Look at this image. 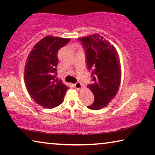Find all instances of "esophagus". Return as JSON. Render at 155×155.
Returning <instances> with one entry per match:
<instances>
[{
	"mask_svg": "<svg viewBox=\"0 0 155 155\" xmlns=\"http://www.w3.org/2000/svg\"><path fill=\"white\" fill-rule=\"evenodd\" d=\"M74 87L77 90H81L83 87V85H81V83L79 82H77L76 84H74Z\"/></svg>",
	"mask_w": 155,
	"mask_h": 155,
	"instance_id": "1",
	"label": "esophagus"
}]
</instances>
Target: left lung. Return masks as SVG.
<instances>
[{
	"label": "left lung",
	"mask_w": 155,
	"mask_h": 155,
	"mask_svg": "<svg viewBox=\"0 0 155 155\" xmlns=\"http://www.w3.org/2000/svg\"><path fill=\"white\" fill-rule=\"evenodd\" d=\"M85 47L87 65L91 71L93 83L87 85L94 96V102L87 107L98 110L108 105L118 91L122 70L115 47L101 36L93 34L78 38Z\"/></svg>",
	"instance_id": "8db88e82"
}]
</instances>
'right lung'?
<instances>
[{
  "label": "right lung",
  "mask_w": 155,
  "mask_h": 155,
  "mask_svg": "<svg viewBox=\"0 0 155 155\" xmlns=\"http://www.w3.org/2000/svg\"><path fill=\"white\" fill-rule=\"evenodd\" d=\"M70 40L48 35L33 46L27 57L24 74L26 87L35 103L44 108H54L64 101L68 87L57 77V52Z\"/></svg>",
  "instance_id": "add662e5"
}]
</instances>
